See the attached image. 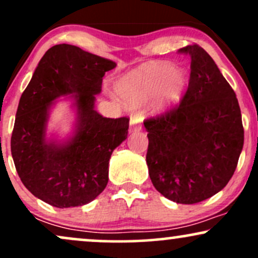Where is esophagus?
Here are the masks:
<instances>
[{
	"mask_svg": "<svg viewBox=\"0 0 258 258\" xmlns=\"http://www.w3.org/2000/svg\"><path fill=\"white\" fill-rule=\"evenodd\" d=\"M142 130V123H141V117L137 115H133L130 120V132H137Z\"/></svg>",
	"mask_w": 258,
	"mask_h": 258,
	"instance_id": "obj_1",
	"label": "esophagus"
}]
</instances>
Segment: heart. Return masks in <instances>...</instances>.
Wrapping results in <instances>:
<instances>
[{"label":"heart","instance_id":"heart-1","mask_svg":"<svg viewBox=\"0 0 258 258\" xmlns=\"http://www.w3.org/2000/svg\"><path fill=\"white\" fill-rule=\"evenodd\" d=\"M188 80L185 70L174 69L172 64H148L123 76L117 92L128 104L138 105L154 98L155 108L166 111L180 102Z\"/></svg>","mask_w":258,"mask_h":258}]
</instances>
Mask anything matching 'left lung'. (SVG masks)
Masks as SVG:
<instances>
[{
  "instance_id": "8db88e82",
  "label": "left lung",
  "mask_w": 258,
  "mask_h": 258,
  "mask_svg": "<svg viewBox=\"0 0 258 258\" xmlns=\"http://www.w3.org/2000/svg\"><path fill=\"white\" fill-rule=\"evenodd\" d=\"M190 55L188 90L178 105L144 121L147 165L156 190L177 204H197L222 190L232 178L244 146L235 92L199 44Z\"/></svg>"
}]
</instances>
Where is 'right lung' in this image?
Masks as SVG:
<instances>
[{"label":"right lung","mask_w":258,"mask_h":258,"mask_svg":"<svg viewBox=\"0 0 258 258\" xmlns=\"http://www.w3.org/2000/svg\"><path fill=\"white\" fill-rule=\"evenodd\" d=\"M115 61L73 44H55L38 63L20 97L11 138L17 172L31 194L49 205L82 206L108 184L109 160L127 138L128 117L109 119L94 110L103 76ZM70 95L77 109L76 130L63 142L47 140L49 110Z\"/></svg>","instance_id":"obj_1"}]
</instances>
